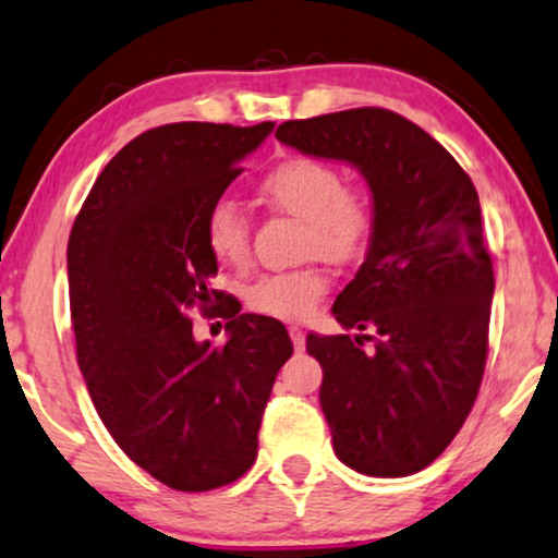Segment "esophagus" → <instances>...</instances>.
I'll return each mask as SVG.
<instances>
[{
  "label": "esophagus",
  "instance_id": "1",
  "mask_svg": "<svg viewBox=\"0 0 558 558\" xmlns=\"http://www.w3.org/2000/svg\"><path fill=\"white\" fill-rule=\"evenodd\" d=\"M288 333H291L295 352H303V347H306V331H303L301 326H288Z\"/></svg>",
  "mask_w": 558,
  "mask_h": 558
}]
</instances>
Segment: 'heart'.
Listing matches in <instances>:
<instances>
[{"label": "heart", "instance_id": "obj_1", "mask_svg": "<svg viewBox=\"0 0 558 558\" xmlns=\"http://www.w3.org/2000/svg\"><path fill=\"white\" fill-rule=\"evenodd\" d=\"M259 193L306 221L303 250L331 263L365 257L375 240L377 211L365 189L347 185L329 160L293 155L270 168L259 181ZM204 244L221 265L242 267L250 257V225L232 202H214L204 217ZM329 291V275L318 265L288 272H267L244 288V303L272 318H303Z\"/></svg>", "mask_w": 558, "mask_h": 558}]
</instances>
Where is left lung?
Instances as JSON below:
<instances>
[{
    "label": "left lung",
    "instance_id": "1",
    "mask_svg": "<svg viewBox=\"0 0 558 558\" xmlns=\"http://www.w3.org/2000/svg\"><path fill=\"white\" fill-rule=\"evenodd\" d=\"M280 143L365 175L375 240L333 301L344 329L308 333L337 457L369 477H408L459 434L487 360L493 259L474 183L447 147L380 107L291 119ZM374 347L364 349V341Z\"/></svg>",
    "mask_w": 558,
    "mask_h": 558
}]
</instances>
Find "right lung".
Returning <instances> with one entry per match:
<instances>
[{
    "mask_svg": "<svg viewBox=\"0 0 558 558\" xmlns=\"http://www.w3.org/2000/svg\"><path fill=\"white\" fill-rule=\"evenodd\" d=\"M275 124L175 122L107 162L69 240L76 360L96 413L137 466L181 493H206L255 464L278 369L293 354L275 318L221 306L227 344L193 339L209 314L217 259L204 217Z\"/></svg>",
    "mask_w": 558,
    "mask_h": 558,
    "instance_id": "1",
    "label": "right lung"
}]
</instances>
